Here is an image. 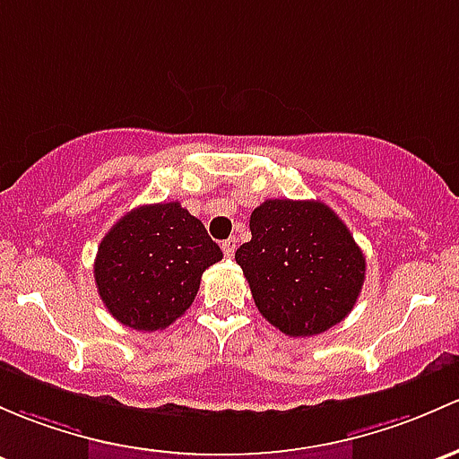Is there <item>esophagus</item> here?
Here are the masks:
<instances>
[{"mask_svg": "<svg viewBox=\"0 0 459 459\" xmlns=\"http://www.w3.org/2000/svg\"><path fill=\"white\" fill-rule=\"evenodd\" d=\"M235 248H238V242H235V238H229L226 242H221V250H224V257H233L235 255Z\"/></svg>", "mask_w": 459, "mask_h": 459, "instance_id": "34e87169", "label": "esophagus"}]
</instances>
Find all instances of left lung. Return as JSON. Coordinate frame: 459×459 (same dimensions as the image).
<instances>
[{"label":"left lung","mask_w":459,"mask_h":459,"mask_svg":"<svg viewBox=\"0 0 459 459\" xmlns=\"http://www.w3.org/2000/svg\"><path fill=\"white\" fill-rule=\"evenodd\" d=\"M250 242L235 262L270 325L315 336L350 315L365 281V255L318 200H266L250 215Z\"/></svg>","instance_id":"left-lung-1"}]
</instances>
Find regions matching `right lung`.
I'll list each match as a JSON object with an SVG mask.
<instances>
[{
	"label": "right lung",
	"mask_w": 459,
	"mask_h": 459,
	"mask_svg": "<svg viewBox=\"0 0 459 459\" xmlns=\"http://www.w3.org/2000/svg\"><path fill=\"white\" fill-rule=\"evenodd\" d=\"M221 250L180 202L144 204L108 230L94 259L100 299L116 321L138 332L165 330L185 315Z\"/></svg>",
	"instance_id": "right-lung-1"
}]
</instances>
